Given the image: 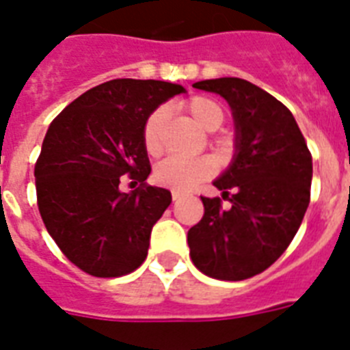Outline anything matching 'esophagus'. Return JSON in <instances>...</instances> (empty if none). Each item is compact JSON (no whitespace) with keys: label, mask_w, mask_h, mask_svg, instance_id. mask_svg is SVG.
<instances>
[{"label":"esophagus","mask_w":350,"mask_h":350,"mask_svg":"<svg viewBox=\"0 0 350 350\" xmlns=\"http://www.w3.org/2000/svg\"><path fill=\"white\" fill-rule=\"evenodd\" d=\"M181 196H183V194H181V192H178V191H172V200H174V202H178V200H180Z\"/></svg>","instance_id":"34e87169"}]
</instances>
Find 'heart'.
Listing matches in <instances>:
<instances>
[{
  "label": "heart",
  "mask_w": 350,
  "mask_h": 350,
  "mask_svg": "<svg viewBox=\"0 0 350 350\" xmlns=\"http://www.w3.org/2000/svg\"><path fill=\"white\" fill-rule=\"evenodd\" d=\"M183 109L203 131H216L225 121V111L221 103L208 96H192L183 103ZM167 118H169V109L161 105L154 109L143 121L142 142L148 156H159L163 152ZM213 143L216 147L227 145L224 137H213ZM214 172H216V161L211 156H200L192 159L167 158L154 169V180L167 189L187 192L192 191L202 181L208 180L211 176H214Z\"/></svg>",
  "instance_id": "heart-1"
}]
</instances>
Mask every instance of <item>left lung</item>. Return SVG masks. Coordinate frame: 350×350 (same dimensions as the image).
Here are the masks:
<instances>
[{"mask_svg": "<svg viewBox=\"0 0 350 350\" xmlns=\"http://www.w3.org/2000/svg\"><path fill=\"white\" fill-rule=\"evenodd\" d=\"M196 89L229 101L238 154L214 181L231 202L203 198V218L187 234L192 263L211 278L241 282L285 252L310 202L312 156L293 112L254 83L205 79Z\"/></svg>", "mask_w": 350, "mask_h": 350, "instance_id": "8db88e82", "label": "left lung"}]
</instances>
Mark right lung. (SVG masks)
Segmentation results:
<instances>
[{"mask_svg":"<svg viewBox=\"0 0 350 350\" xmlns=\"http://www.w3.org/2000/svg\"><path fill=\"white\" fill-rule=\"evenodd\" d=\"M181 92L156 79H111L65 107L46 131L34 167L38 208L59 250L90 276H125L147 258L152 225L172 198L145 183L143 121ZM121 175L140 187L121 193Z\"/></svg>","mask_w":350,"mask_h":350,"instance_id":"right-lung-1","label":"right lung"}]
</instances>
